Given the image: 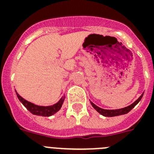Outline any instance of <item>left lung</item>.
Instances as JSON below:
<instances>
[{"label": "left lung", "mask_w": 154, "mask_h": 154, "mask_svg": "<svg viewBox=\"0 0 154 154\" xmlns=\"http://www.w3.org/2000/svg\"><path fill=\"white\" fill-rule=\"evenodd\" d=\"M143 97V94L141 95L139 99L137 100H136L133 104L130 105L129 106H126L125 108H122V109H102L100 107L97 106L96 105L94 104L92 102H90L91 105L99 113H100L101 115L104 116H108V117H112V116H120V115H124V114L128 113V112H130V110L133 108V107L135 106L136 105L139 103V102L140 101V99H142Z\"/></svg>", "instance_id": "obj_1"}]
</instances>
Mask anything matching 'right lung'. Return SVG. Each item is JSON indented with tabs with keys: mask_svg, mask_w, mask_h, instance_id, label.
Wrapping results in <instances>:
<instances>
[{
	"mask_svg": "<svg viewBox=\"0 0 154 154\" xmlns=\"http://www.w3.org/2000/svg\"><path fill=\"white\" fill-rule=\"evenodd\" d=\"M16 94H17V96L20 102L24 105V107H26V109L29 112H31L34 115L42 116H51L56 113L61 109L64 103V100H65V96H63V97L61 98L60 100L58 103L52 105V106H38V105L34 104L31 102L27 101L26 99H23L17 92H16Z\"/></svg>",
	"mask_w": 154,
	"mask_h": 154,
	"instance_id": "obj_1",
	"label": "right lung"
}]
</instances>
